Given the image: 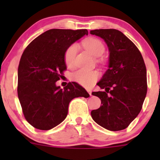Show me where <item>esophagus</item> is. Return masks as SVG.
Returning <instances> with one entry per match:
<instances>
[{
    "instance_id": "1",
    "label": "esophagus",
    "mask_w": 160,
    "mask_h": 160,
    "mask_svg": "<svg viewBox=\"0 0 160 160\" xmlns=\"http://www.w3.org/2000/svg\"><path fill=\"white\" fill-rule=\"evenodd\" d=\"M88 90V93H89V94L90 95V96H91V93H92V91H91V90Z\"/></svg>"
}]
</instances>
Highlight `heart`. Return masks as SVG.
<instances>
[{
    "label": "heart",
    "mask_w": 160,
    "mask_h": 160,
    "mask_svg": "<svg viewBox=\"0 0 160 160\" xmlns=\"http://www.w3.org/2000/svg\"><path fill=\"white\" fill-rule=\"evenodd\" d=\"M85 49L94 56H100L104 53L105 48L102 42L94 37H89L83 41ZM78 46L77 43H72L68 46L64 53V62L69 67H73L75 62ZM99 77V72L96 70H88L80 69L72 74V79L81 86L90 88Z\"/></svg>",
    "instance_id": "heart-1"
}]
</instances>
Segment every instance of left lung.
<instances>
[{
    "label": "left lung",
    "instance_id": "1",
    "mask_svg": "<svg viewBox=\"0 0 160 160\" xmlns=\"http://www.w3.org/2000/svg\"><path fill=\"white\" fill-rule=\"evenodd\" d=\"M90 34L102 38L110 52L108 70L98 83L104 90L92 93L102 104L91 111L92 118L108 130H123L139 114L146 98L144 59L136 46L120 31L95 29Z\"/></svg>",
    "mask_w": 160,
    "mask_h": 160
}]
</instances>
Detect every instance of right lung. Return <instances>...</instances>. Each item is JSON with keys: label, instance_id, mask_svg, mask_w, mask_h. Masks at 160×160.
Wrapping results in <instances>:
<instances>
[{"label": "right lung", "instance_id": "1", "mask_svg": "<svg viewBox=\"0 0 160 160\" xmlns=\"http://www.w3.org/2000/svg\"><path fill=\"white\" fill-rule=\"evenodd\" d=\"M88 34L87 29L53 28L35 38L24 50L18 70V96L24 117L34 128H54L66 118L73 98H89L76 82H70L63 89L56 85L67 70L66 49Z\"/></svg>", "mask_w": 160, "mask_h": 160}]
</instances>
